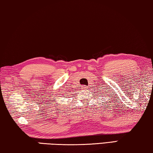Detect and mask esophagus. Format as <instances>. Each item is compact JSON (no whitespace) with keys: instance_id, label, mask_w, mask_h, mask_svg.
<instances>
[{"instance_id":"34e87169","label":"esophagus","mask_w":153,"mask_h":153,"mask_svg":"<svg viewBox=\"0 0 153 153\" xmlns=\"http://www.w3.org/2000/svg\"><path fill=\"white\" fill-rule=\"evenodd\" d=\"M82 88H86V87L85 86H83V87H82Z\"/></svg>"}]
</instances>
